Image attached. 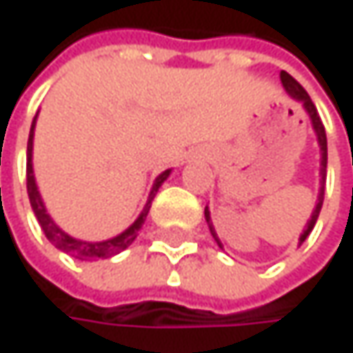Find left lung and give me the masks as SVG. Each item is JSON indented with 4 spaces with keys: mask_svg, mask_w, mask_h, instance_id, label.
<instances>
[{
    "mask_svg": "<svg viewBox=\"0 0 353 353\" xmlns=\"http://www.w3.org/2000/svg\"><path fill=\"white\" fill-rule=\"evenodd\" d=\"M279 80H281L283 88H285V92H288L292 98H296V100L302 102L304 110H306L308 117H310V123H312V129H314V133H316V141H319V148H321V191H319V199H316V205H314V210H312V216H310V220H308L304 232L300 234V245H302V243L306 241V236L312 232V228H314V224H316V220H319L321 208H323V199H325V181H327V135H325V125H323V121H321V117H319V112H316V106H314V102L310 100L308 92L302 88L288 72H281V74H279ZM205 222H208L210 232L214 234L216 243L222 247V243H220V239H218V234H216V230H214L212 216H210V210H208V208H205Z\"/></svg>",
    "mask_w": 353,
    "mask_h": 353,
    "instance_id": "8db88e82",
    "label": "left lung"
}]
</instances>
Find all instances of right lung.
Masks as SVG:
<instances>
[{
  "label": "right lung",
  "instance_id": "right-lung-1",
  "mask_svg": "<svg viewBox=\"0 0 353 353\" xmlns=\"http://www.w3.org/2000/svg\"><path fill=\"white\" fill-rule=\"evenodd\" d=\"M34 123H37V117H34V121H32L30 135H28V150H26V189H28V199H30L32 212H34V216H37V220H39V224H41L45 236H47L57 249H61L63 253H68V255H72V257H76V259H82V261L108 259V257H112V255L125 251V249L137 239V232L141 230V226H143V222H145V218H148V212H150V208H152V199L156 197L160 185L168 179L170 170H164L162 174L156 176L154 187H152V191H150V197H148V203H145L143 212L139 214V218H137L125 232H121L119 236H112V239H108V241H100V243L78 241V239L65 234V232L51 220V216L47 214L45 203H43V199H41V193H39V189H37L34 170H32V137H34Z\"/></svg>",
  "mask_w": 353,
  "mask_h": 353
}]
</instances>
